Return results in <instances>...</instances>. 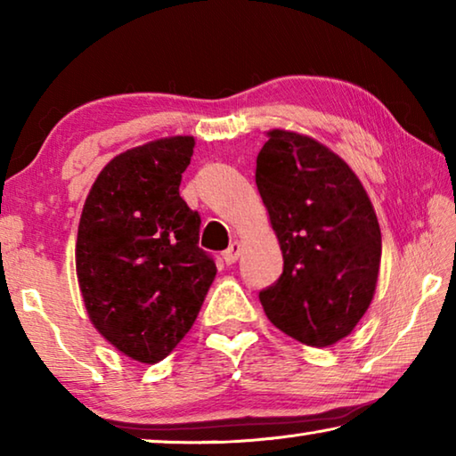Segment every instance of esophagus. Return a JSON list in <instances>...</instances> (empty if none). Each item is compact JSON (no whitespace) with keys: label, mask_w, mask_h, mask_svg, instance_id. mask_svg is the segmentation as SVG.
I'll list each match as a JSON object with an SVG mask.
<instances>
[{"label":"esophagus","mask_w":456,"mask_h":456,"mask_svg":"<svg viewBox=\"0 0 456 456\" xmlns=\"http://www.w3.org/2000/svg\"><path fill=\"white\" fill-rule=\"evenodd\" d=\"M239 253H241V243L239 241H233L229 245V249L223 253V259H225L227 265H233L235 261L239 259Z\"/></svg>","instance_id":"esophagus-1"}]
</instances>
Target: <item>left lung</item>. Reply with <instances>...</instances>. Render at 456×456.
Wrapping results in <instances>:
<instances>
[{"instance_id":"8db88e82","label":"left lung","mask_w":456,"mask_h":456,"mask_svg":"<svg viewBox=\"0 0 456 456\" xmlns=\"http://www.w3.org/2000/svg\"><path fill=\"white\" fill-rule=\"evenodd\" d=\"M256 183L283 253V273L259 291L283 334L326 348L350 336L374 297L382 235L352 168L310 136L269 130Z\"/></svg>"}]
</instances>
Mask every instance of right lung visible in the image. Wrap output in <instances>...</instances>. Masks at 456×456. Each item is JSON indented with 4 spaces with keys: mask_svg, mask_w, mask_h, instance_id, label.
I'll use <instances>...</instances> for the list:
<instances>
[{
    "mask_svg": "<svg viewBox=\"0 0 456 456\" xmlns=\"http://www.w3.org/2000/svg\"><path fill=\"white\" fill-rule=\"evenodd\" d=\"M192 149V136H168L120 152L82 209L76 273L88 318L142 364L187 336L217 273L199 247V213L179 195Z\"/></svg>",
    "mask_w": 456,
    "mask_h": 456,
    "instance_id": "right-lung-1",
    "label": "right lung"
}]
</instances>
